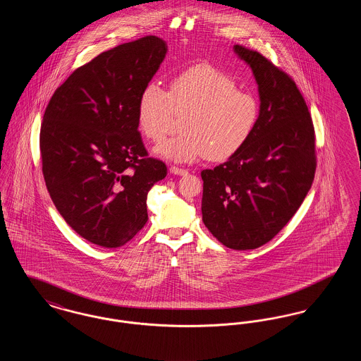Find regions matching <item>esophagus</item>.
I'll list each match as a JSON object with an SVG mask.
<instances>
[{"label": "esophagus", "instance_id": "34e87169", "mask_svg": "<svg viewBox=\"0 0 361 361\" xmlns=\"http://www.w3.org/2000/svg\"><path fill=\"white\" fill-rule=\"evenodd\" d=\"M169 171H171V173H173V174H177V176H185V174H188L187 169H183V168H178V166H171Z\"/></svg>", "mask_w": 361, "mask_h": 361}]
</instances>
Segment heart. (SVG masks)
Wrapping results in <instances>:
<instances>
[{
  "label": "heart",
  "instance_id": "obj_1",
  "mask_svg": "<svg viewBox=\"0 0 361 361\" xmlns=\"http://www.w3.org/2000/svg\"><path fill=\"white\" fill-rule=\"evenodd\" d=\"M185 114L183 133L154 149V154L180 164L208 155L226 159L240 152L258 121L257 100L238 90L234 80L208 65L185 70L169 82V92L158 82L143 87L137 102V126L153 142L162 140L173 114Z\"/></svg>",
  "mask_w": 361,
  "mask_h": 361
}]
</instances>
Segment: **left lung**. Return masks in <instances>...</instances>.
I'll use <instances>...</instances> for the list:
<instances>
[{"label":"left lung","mask_w":361,"mask_h":361,"mask_svg":"<svg viewBox=\"0 0 361 361\" xmlns=\"http://www.w3.org/2000/svg\"><path fill=\"white\" fill-rule=\"evenodd\" d=\"M253 71L259 114L246 145L202 172L203 222L234 250L272 240L303 203L317 168L309 108L291 77L259 52L235 44Z\"/></svg>","instance_id":"1"}]
</instances>
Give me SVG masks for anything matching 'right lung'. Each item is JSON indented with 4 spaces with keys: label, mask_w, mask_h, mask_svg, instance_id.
Wrapping results in <instances>:
<instances>
[{
    "label": "right lung",
    "mask_w": 361,
    "mask_h": 361,
    "mask_svg": "<svg viewBox=\"0 0 361 361\" xmlns=\"http://www.w3.org/2000/svg\"><path fill=\"white\" fill-rule=\"evenodd\" d=\"M168 51L145 36L102 52L52 94L40 128L52 203L86 240L119 247L147 222V193L166 165L147 158L137 102Z\"/></svg>",
    "instance_id": "1"
}]
</instances>
